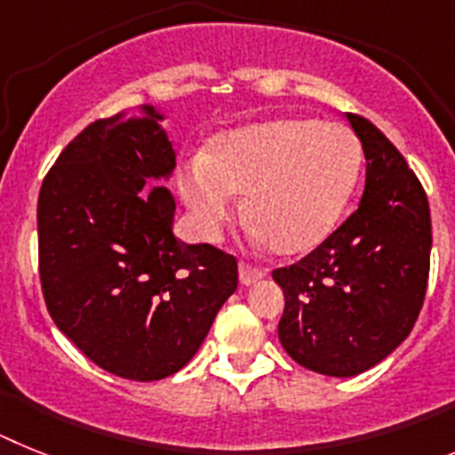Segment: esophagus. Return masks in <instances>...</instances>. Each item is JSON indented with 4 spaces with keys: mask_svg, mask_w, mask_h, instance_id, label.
Instances as JSON below:
<instances>
[{
    "mask_svg": "<svg viewBox=\"0 0 455 455\" xmlns=\"http://www.w3.org/2000/svg\"><path fill=\"white\" fill-rule=\"evenodd\" d=\"M238 272H240V283H243V286H251V283L260 282V279L266 276V272L259 270V267L247 266V263H240Z\"/></svg>",
    "mask_w": 455,
    "mask_h": 455,
    "instance_id": "obj_1",
    "label": "esophagus"
}]
</instances>
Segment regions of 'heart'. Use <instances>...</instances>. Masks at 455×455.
Returning a JSON list of instances; mask_svg holds the SVG:
<instances>
[{
	"instance_id": "1",
	"label": "heart",
	"mask_w": 455,
	"mask_h": 455,
	"mask_svg": "<svg viewBox=\"0 0 455 455\" xmlns=\"http://www.w3.org/2000/svg\"><path fill=\"white\" fill-rule=\"evenodd\" d=\"M362 172V146L343 124L270 118L220 134L179 172V192L201 240L220 238L235 195L256 238L302 254L341 220Z\"/></svg>"
}]
</instances>
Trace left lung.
<instances>
[{"instance_id": "8db88e82", "label": "left lung", "mask_w": 455, "mask_h": 455, "mask_svg": "<svg viewBox=\"0 0 455 455\" xmlns=\"http://www.w3.org/2000/svg\"><path fill=\"white\" fill-rule=\"evenodd\" d=\"M346 118L366 157L359 208L311 254L272 272L286 298L283 350L331 378L364 373L408 339L433 244L428 199L405 157L364 116Z\"/></svg>"}]
</instances>
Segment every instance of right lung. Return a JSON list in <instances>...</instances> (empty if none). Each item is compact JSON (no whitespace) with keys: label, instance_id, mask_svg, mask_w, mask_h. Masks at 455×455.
<instances>
[{"label":"right lung","instance_id":"1","mask_svg":"<svg viewBox=\"0 0 455 455\" xmlns=\"http://www.w3.org/2000/svg\"><path fill=\"white\" fill-rule=\"evenodd\" d=\"M164 114L141 105L70 141L38 196V263L54 325L125 380L183 369L238 288V263L173 235L176 151ZM156 182V186H151Z\"/></svg>","mask_w":455,"mask_h":455}]
</instances>
